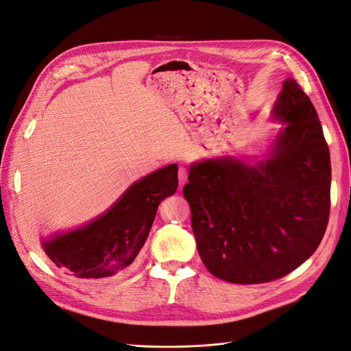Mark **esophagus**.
Returning a JSON list of instances; mask_svg holds the SVG:
<instances>
[{"instance_id":"obj_1","label":"esophagus","mask_w":351,"mask_h":351,"mask_svg":"<svg viewBox=\"0 0 351 351\" xmlns=\"http://www.w3.org/2000/svg\"><path fill=\"white\" fill-rule=\"evenodd\" d=\"M178 182H180V187H183L187 182V171H186V168H183V167L178 169Z\"/></svg>"}]
</instances>
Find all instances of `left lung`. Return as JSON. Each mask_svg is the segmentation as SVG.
<instances>
[{
    "label": "left lung",
    "mask_w": 351,
    "mask_h": 351,
    "mask_svg": "<svg viewBox=\"0 0 351 351\" xmlns=\"http://www.w3.org/2000/svg\"><path fill=\"white\" fill-rule=\"evenodd\" d=\"M272 117L285 124L269 152L190 165L183 195L202 262L234 284L278 280L309 259L325 234L331 159L309 97L287 79Z\"/></svg>",
    "instance_id": "8db88e82"
}]
</instances>
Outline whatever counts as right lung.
Masks as SVG:
<instances>
[{"mask_svg": "<svg viewBox=\"0 0 351 351\" xmlns=\"http://www.w3.org/2000/svg\"><path fill=\"white\" fill-rule=\"evenodd\" d=\"M176 164L137 180L102 215L86 226L56 232L42 249L60 269L77 278H105L136 259L161 202L178 187Z\"/></svg>", "mask_w": 351, "mask_h": 351, "instance_id": "obj_1", "label": "right lung"}]
</instances>
